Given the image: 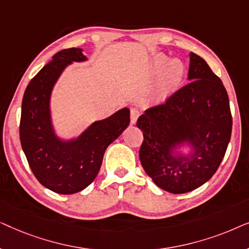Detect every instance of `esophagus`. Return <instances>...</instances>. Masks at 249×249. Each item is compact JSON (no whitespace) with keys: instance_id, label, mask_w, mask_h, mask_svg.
Here are the masks:
<instances>
[{"instance_id":"obj_1","label":"esophagus","mask_w":249,"mask_h":249,"mask_svg":"<svg viewBox=\"0 0 249 249\" xmlns=\"http://www.w3.org/2000/svg\"><path fill=\"white\" fill-rule=\"evenodd\" d=\"M139 115H141V112H139L138 108L132 107L130 110V119H131V124H136L137 119Z\"/></svg>"}]
</instances>
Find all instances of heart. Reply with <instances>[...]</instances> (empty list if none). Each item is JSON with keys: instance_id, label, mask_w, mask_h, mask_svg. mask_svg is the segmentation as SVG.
Listing matches in <instances>:
<instances>
[{"instance_id": "heart-1", "label": "heart", "mask_w": 249, "mask_h": 249, "mask_svg": "<svg viewBox=\"0 0 249 249\" xmlns=\"http://www.w3.org/2000/svg\"><path fill=\"white\" fill-rule=\"evenodd\" d=\"M152 69L154 73H160L159 89L160 94L165 96L171 93L181 80L183 76V66L179 60L173 59L168 62L164 54H155L152 60Z\"/></svg>"}]
</instances>
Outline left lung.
Listing matches in <instances>:
<instances>
[{"instance_id": "8db88e82", "label": "left lung", "mask_w": 249, "mask_h": 249, "mask_svg": "<svg viewBox=\"0 0 249 249\" xmlns=\"http://www.w3.org/2000/svg\"><path fill=\"white\" fill-rule=\"evenodd\" d=\"M188 80L165 103L147 108L137 120L144 141L139 159L156 186L172 194L192 192L212 178L230 142L232 117L222 81L209 64L190 53ZM188 142L194 152L173 156Z\"/></svg>"}]
</instances>
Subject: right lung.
Listing matches in <instances>:
<instances>
[{"label":"right lung","mask_w":249,"mask_h":249,"mask_svg":"<svg viewBox=\"0 0 249 249\" xmlns=\"http://www.w3.org/2000/svg\"><path fill=\"white\" fill-rule=\"evenodd\" d=\"M81 49L57 52L30 80L22 98L19 134L21 147L34 176L54 193L70 195L86 188L96 178L105 149L130 122L124 107L96 121L74 141L62 142L51 124L50 96L64 68L72 61L86 60Z\"/></svg>","instance_id":"1"}]
</instances>
